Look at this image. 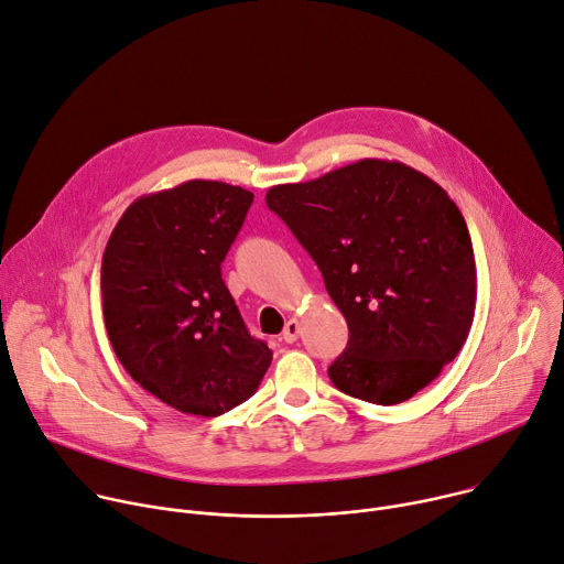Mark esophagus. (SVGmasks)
Here are the masks:
<instances>
[{
  "instance_id": "1",
  "label": "esophagus",
  "mask_w": 564,
  "mask_h": 564,
  "mask_svg": "<svg viewBox=\"0 0 564 564\" xmlns=\"http://www.w3.org/2000/svg\"><path fill=\"white\" fill-rule=\"evenodd\" d=\"M297 336H300V323H297L295 318H291V321L284 325L282 338H284L286 343H295V340H297Z\"/></svg>"
}]
</instances>
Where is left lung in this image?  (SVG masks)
I'll list each match as a JSON object with an SVG mask.
<instances>
[{"label":"left lung","instance_id":"1","mask_svg":"<svg viewBox=\"0 0 564 564\" xmlns=\"http://www.w3.org/2000/svg\"><path fill=\"white\" fill-rule=\"evenodd\" d=\"M267 206L318 264L349 327L332 383L394 405L440 377L468 338L477 269L468 226L442 185L399 161L362 159L273 185Z\"/></svg>","mask_w":564,"mask_h":564}]
</instances>
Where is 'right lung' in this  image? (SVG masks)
<instances>
[{
  "instance_id": "add662e5",
  "label": "right lung",
  "mask_w": 564,
  "mask_h": 564,
  "mask_svg": "<svg viewBox=\"0 0 564 564\" xmlns=\"http://www.w3.org/2000/svg\"><path fill=\"white\" fill-rule=\"evenodd\" d=\"M253 193L193 178L139 197L107 241L100 293L109 343L150 394L219 416L253 397L273 351L248 334L221 280Z\"/></svg>"
}]
</instances>
